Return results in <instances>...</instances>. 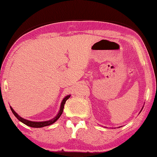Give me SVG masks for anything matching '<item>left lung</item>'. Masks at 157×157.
Masks as SVG:
<instances>
[{
	"instance_id": "obj_1",
	"label": "left lung",
	"mask_w": 157,
	"mask_h": 157,
	"mask_svg": "<svg viewBox=\"0 0 157 157\" xmlns=\"http://www.w3.org/2000/svg\"><path fill=\"white\" fill-rule=\"evenodd\" d=\"M143 107H142V109H143ZM142 110H141V111H140V112H142Z\"/></svg>"
}]
</instances>
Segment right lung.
I'll return each instance as SVG.
<instances>
[{"label": "right lung", "mask_w": 157, "mask_h": 157, "mask_svg": "<svg viewBox=\"0 0 157 157\" xmlns=\"http://www.w3.org/2000/svg\"><path fill=\"white\" fill-rule=\"evenodd\" d=\"M70 94H68V95L65 96V98H63V101H62L61 102V105H60V107H59V110L58 112V113L57 114V115L53 117L51 120H48V121H43V122H34V121H30V120H25V119H24L23 117H21V116H19L18 114H17L16 112L14 111V109H13V108L10 107V109H11L12 112L14 114L15 117H16L17 120H18L20 122H23V124H25V125L27 126H29V127H34V128H40V127H46V126H49L50 124H52L55 123L56 122V121L58 120L59 118V117L61 116V114H63V109H64V105H65V104L66 102V101H67L68 99L70 98Z\"/></svg>", "instance_id": "add662e5"}]
</instances>
